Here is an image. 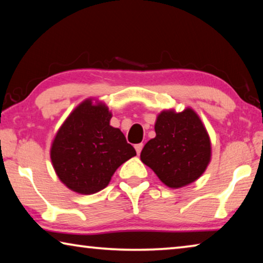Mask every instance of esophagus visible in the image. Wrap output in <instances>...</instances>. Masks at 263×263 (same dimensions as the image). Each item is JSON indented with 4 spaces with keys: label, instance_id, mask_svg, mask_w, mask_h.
Returning <instances> with one entry per match:
<instances>
[{
    "label": "esophagus",
    "instance_id": "esophagus-1",
    "mask_svg": "<svg viewBox=\"0 0 263 263\" xmlns=\"http://www.w3.org/2000/svg\"><path fill=\"white\" fill-rule=\"evenodd\" d=\"M142 147H144V145H142V144H137V145H135L136 152H137V154H138V155H139V154H140V152H141V149H142Z\"/></svg>",
    "mask_w": 263,
    "mask_h": 263
}]
</instances>
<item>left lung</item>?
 Here are the masks:
<instances>
[{
	"label": "left lung",
	"instance_id": "left-lung-1",
	"mask_svg": "<svg viewBox=\"0 0 263 263\" xmlns=\"http://www.w3.org/2000/svg\"><path fill=\"white\" fill-rule=\"evenodd\" d=\"M154 130L157 136L144 146L140 159L163 184L177 189L202 176L211 160V141L193 109L161 111Z\"/></svg>",
	"mask_w": 263,
	"mask_h": 263
}]
</instances>
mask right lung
<instances>
[{
    "label": "right lung",
    "mask_w": 263,
    "mask_h": 263,
    "mask_svg": "<svg viewBox=\"0 0 263 263\" xmlns=\"http://www.w3.org/2000/svg\"><path fill=\"white\" fill-rule=\"evenodd\" d=\"M84 100L58 130L51 161L59 180L81 195L99 193L117 168L137 155L119 128L110 125L112 114L102 102Z\"/></svg>",
    "instance_id": "right-lung-1"
}]
</instances>
